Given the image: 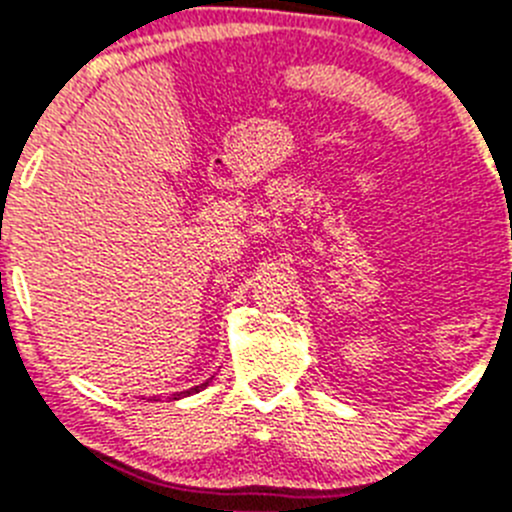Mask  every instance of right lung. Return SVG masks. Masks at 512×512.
Wrapping results in <instances>:
<instances>
[{"label":"right lung","mask_w":512,"mask_h":512,"mask_svg":"<svg viewBox=\"0 0 512 512\" xmlns=\"http://www.w3.org/2000/svg\"><path fill=\"white\" fill-rule=\"evenodd\" d=\"M201 388H204V385H201ZM196 390H199V388H193V390H186V393H183V395H191V393H196Z\"/></svg>","instance_id":"obj_1"}]
</instances>
